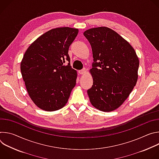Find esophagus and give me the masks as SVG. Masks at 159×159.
I'll return each instance as SVG.
<instances>
[{"label":"esophagus","mask_w":159,"mask_h":159,"mask_svg":"<svg viewBox=\"0 0 159 159\" xmlns=\"http://www.w3.org/2000/svg\"><path fill=\"white\" fill-rule=\"evenodd\" d=\"M85 72H86V69H82V70H79V74L82 75V74H84L85 73Z\"/></svg>","instance_id":"obj_1"}]
</instances>
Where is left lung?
Here are the masks:
<instances>
[{
    "label": "left lung",
    "instance_id": "left-lung-1",
    "mask_svg": "<svg viewBox=\"0 0 159 159\" xmlns=\"http://www.w3.org/2000/svg\"><path fill=\"white\" fill-rule=\"evenodd\" d=\"M91 45L94 63L89 71L93 79L87 90L90 102L96 109L110 112L128 98L138 80L139 60L131 45L107 27L84 32Z\"/></svg>",
    "mask_w": 159,
    "mask_h": 159
}]
</instances>
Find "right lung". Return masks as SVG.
<instances>
[{"label":"right lung","instance_id":"1","mask_svg":"<svg viewBox=\"0 0 159 159\" xmlns=\"http://www.w3.org/2000/svg\"><path fill=\"white\" fill-rule=\"evenodd\" d=\"M79 30L69 27L49 30L28 48L20 72L28 93L41 109L55 111L65 106L76 84L77 71L68 54ZM66 61L70 63L64 65Z\"/></svg>","mask_w":159,"mask_h":159}]
</instances>
